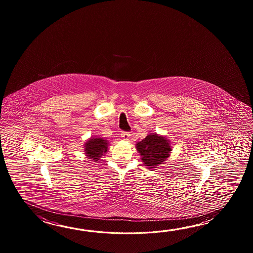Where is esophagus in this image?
Wrapping results in <instances>:
<instances>
[{
	"label": "esophagus",
	"instance_id": "1",
	"mask_svg": "<svg viewBox=\"0 0 253 253\" xmlns=\"http://www.w3.org/2000/svg\"><path fill=\"white\" fill-rule=\"evenodd\" d=\"M121 137L125 140V141H127L130 138V133L128 132H122L121 133Z\"/></svg>",
	"mask_w": 253,
	"mask_h": 253
}]
</instances>
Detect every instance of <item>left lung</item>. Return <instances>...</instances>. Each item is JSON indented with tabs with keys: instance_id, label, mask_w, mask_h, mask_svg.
<instances>
[{
	"instance_id": "8db88e82",
	"label": "left lung",
	"mask_w": 253,
	"mask_h": 253,
	"mask_svg": "<svg viewBox=\"0 0 253 253\" xmlns=\"http://www.w3.org/2000/svg\"><path fill=\"white\" fill-rule=\"evenodd\" d=\"M135 147L144 166L149 169L156 168L164 164L172 151L170 141L166 136L156 133L147 134L145 138L135 144Z\"/></svg>"
}]
</instances>
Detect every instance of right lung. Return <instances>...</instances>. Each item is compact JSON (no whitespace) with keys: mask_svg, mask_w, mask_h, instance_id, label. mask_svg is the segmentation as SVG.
<instances>
[{"mask_svg":"<svg viewBox=\"0 0 253 253\" xmlns=\"http://www.w3.org/2000/svg\"><path fill=\"white\" fill-rule=\"evenodd\" d=\"M108 150V141L102 137H91L86 140L84 145V152L87 158L95 163L99 161L100 158L107 154Z\"/></svg>","mask_w":253,"mask_h":253,"instance_id":"obj_1","label":"right lung"}]
</instances>
